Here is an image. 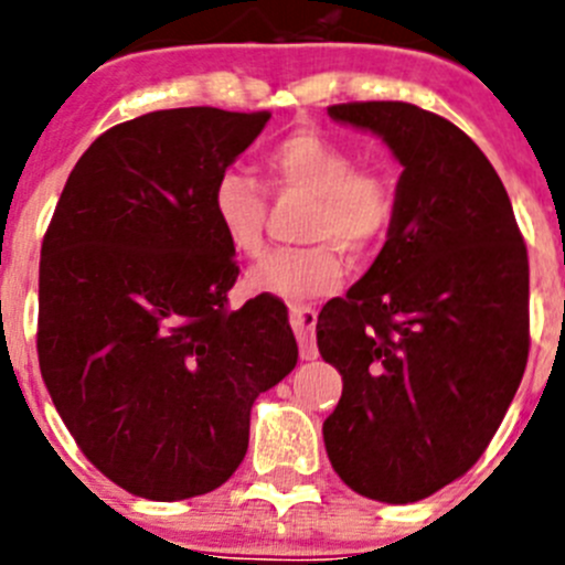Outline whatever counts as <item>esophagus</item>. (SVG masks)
I'll use <instances>...</instances> for the list:
<instances>
[{
	"instance_id": "esophagus-1",
	"label": "esophagus",
	"mask_w": 565,
	"mask_h": 565,
	"mask_svg": "<svg viewBox=\"0 0 565 565\" xmlns=\"http://www.w3.org/2000/svg\"><path fill=\"white\" fill-rule=\"evenodd\" d=\"M289 324H292L295 335H298L300 358H303V361H315L317 358V344H315L317 311L311 309V306H303V303H289Z\"/></svg>"
}]
</instances>
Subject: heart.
<instances>
[{
  "instance_id": "1",
  "label": "heart",
  "mask_w": 565,
  "mask_h": 565,
  "mask_svg": "<svg viewBox=\"0 0 565 565\" xmlns=\"http://www.w3.org/2000/svg\"><path fill=\"white\" fill-rule=\"evenodd\" d=\"M265 182L276 199H303L300 237L311 246L281 250L248 273L254 292L303 303L335 292L344 281V254L372 256L388 241L398 213L391 172L358 163L355 150L317 128H298L265 152ZM213 215L235 254L259 259L267 246L265 188L241 172L213 185Z\"/></svg>"
}]
</instances>
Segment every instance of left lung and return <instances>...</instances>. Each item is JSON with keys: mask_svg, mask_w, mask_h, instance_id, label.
Segmentation results:
<instances>
[{"mask_svg": "<svg viewBox=\"0 0 565 565\" xmlns=\"http://www.w3.org/2000/svg\"><path fill=\"white\" fill-rule=\"evenodd\" d=\"M328 114L383 136L404 172L380 256L319 311V355L344 383L324 448L358 494L415 503L481 459L520 388L527 246L498 172L451 119L398 100Z\"/></svg>", "mask_w": 565, "mask_h": 565, "instance_id": "obj_1", "label": "left lung"}]
</instances>
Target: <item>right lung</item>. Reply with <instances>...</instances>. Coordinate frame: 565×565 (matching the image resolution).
<instances>
[{
	"label": "right lung",
	"instance_id": "right-lung-1",
	"mask_svg": "<svg viewBox=\"0 0 565 565\" xmlns=\"http://www.w3.org/2000/svg\"><path fill=\"white\" fill-rule=\"evenodd\" d=\"M270 111L163 108L78 158L40 250L38 361L82 454L125 492L218 489L248 448L256 396L298 363L287 306H230L241 267L213 185Z\"/></svg>",
	"mask_w": 565,
	"mask_h": 565
}]
</instances>
